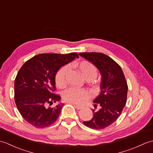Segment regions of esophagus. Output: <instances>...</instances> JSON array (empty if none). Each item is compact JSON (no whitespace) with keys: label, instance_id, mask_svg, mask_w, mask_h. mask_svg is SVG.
I'll return each instance as SVG.
<instances>
[{"label":"esophagus","instance_id":"1","mask_svg":"<svg viewBox=\"0 0 153 153\" xmlns=\"http://www.w3.org/2000/svg\"><path fill=\"white\" fill-rule=\"evenodd\" d=\"M71 104H72V105L76 107V108H77V109H78V110H79V109H81V108H82V106H79V105H76V104H74V103H71Z\"/></svg>","mask_w":153,"mask_h":153}]
</instances>
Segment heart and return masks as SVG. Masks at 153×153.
I'll list each match as a JSON object with an SVG mask.
<instances>
[{"label":"heart","mask_w":153,"mask_h":153,"mask_svg":"<svg viewBox=\"0 0 153 153\" xmlns=\"http://www.w3.org/2000/svg\"><path fill=\"white\" fill-rule=\"evenodd\" d=\"M69 67L76 68L86 80H92L97 77V70L93 63L87 60L76 62L70 64L69 66H64L58 70L55 77V82L59 88H64L67 85ZM89 94L86 91L76 88L68 89L63 95V99L65 101L78 105L86 102L89 100Z\"/></svg>","instance_id":"b5f03b06"}]
</instances>
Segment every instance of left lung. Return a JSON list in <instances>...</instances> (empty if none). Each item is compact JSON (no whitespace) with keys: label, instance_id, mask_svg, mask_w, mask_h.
I'll list each match as a JSON object with an SVG mask.
<instances>
[{"label":"left lung","instance_id":"8db88e82","mask_svg":"<svg viewBox=\"0 0 153 153\" xmlns=\"http://www.w3.org/2000/svg\"><path fill=\"white\" fill-rule=\"evenodd\" d=\"M79 56L91 62L98 68L102 78L100 93L93 100L100 105L97 112L93 110V118L83 122L94 129H102L114 122L121 114L127 101L128 84L119 64L107 55L100 53H82Z\"/></svg>","mask_w":153,"mask_h":153}]
</instances>
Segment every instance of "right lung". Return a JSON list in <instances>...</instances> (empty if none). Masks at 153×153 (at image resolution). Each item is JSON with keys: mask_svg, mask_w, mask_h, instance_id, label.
I'll return each instance as SVG.
<instances>
[{"mask_svg": "<svg viewBox=\"0 0 153 153\" xmlns=\"http://www.w3.org/2000/svg\"><path fill=\"white\" fill-rule=\"evenodd\" d=\"M76 58H79L76 53L40 54L25 62L19 69L14 82V100L27 122L43 128L56 121L64 104L48 106L61 99L54 93L55 76L62 66Z\"/></svg>", "mask_w": 153, "mask_h": 153, "instance_id": "obj_1", "label": "right lung"}]
</instances>
